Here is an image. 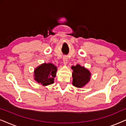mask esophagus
Returning a JSON list of instances; mask_svg holds the SVG:
<instances>
[{
    "instance_id": "34e87169",
    "label": "esophagus",
    "mask_w": 126,
    "mask_h": 126,
    "mask_svg": "<svg viewBox=\"0 0 126 126\" xmlns=\"http://www.w3.org/2000/svg\"><path fill=\"white\" fill-rule=\"evenodd\" d=\"M68 58L66 56H64L63 57V63L65 65H66L67 63H68Z\"/></svg>"
}]
</instances>
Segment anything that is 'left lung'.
<instances>
[{
	"label": "left lung",
	"instance_id": "left-lung-1",
	"mask_svg": "<svg viewBox=\"0 0 126 126\" xmlns=\"http://www.w3.org/2000/svg\"><path fill=\"white\" fill-rule=\"evenodd\" d=\"M72 84L77 88H82L85 86L90 81L91 73L84 66L77 64L76 66H72Z\"/></svg>",
	"mask_w": 126,
	"mask_h": 126
}]
</instances>
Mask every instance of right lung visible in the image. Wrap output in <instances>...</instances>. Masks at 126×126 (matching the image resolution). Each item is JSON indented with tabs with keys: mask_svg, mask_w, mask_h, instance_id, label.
Instances as JSON below:
<instances>
[{
	"mask_svg": "<svg viewBox=\"0 0 126 126\" xmlns=\"http://www.w3.org/2000/svg\"><path fill=\"white\" fill-rule=\"evenodd\" d=\"M57 67L52 63H44L35 68L34 79L38 84L47 86L54 83Z\"/></svg>",
	"mask_w": 126,
	"mask_h": 126,
	"instance_id": "right-lung-1",
	"label": "right lung"
}]
</instances>
